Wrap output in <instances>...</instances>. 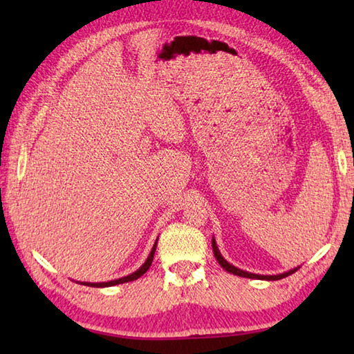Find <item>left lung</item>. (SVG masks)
I'll use <instances>...</instances> for the list:
<instances>
[{
	"instance_id": "8db88e82",
	"label": "left lung",
	"mask_w": 354,
	"mask_h": 354,
	"mask_svg": "<svg viewBox=\"0 0 354 354\" xmlns=\"http://www.w3.org/2000/svg\"><path fill=\"white\" fill-rule=\"evenodd\" d=\"M212 250H214V256H215V259L218 261L220 266L223 267L227 273L237 274V277H242V278H251V279H266V281H278V279H283V278H286V277H289V274L295 273V272L298 270V267H297V268H292V270H289V272H284V273H281V274H256V273H250V272L241 270V268H237V267H234V266H231V263L227 262V261L225 259V257L220 254L218 247H217V243H215L214 239H212Z\"/></svg>"
}]
</instances>
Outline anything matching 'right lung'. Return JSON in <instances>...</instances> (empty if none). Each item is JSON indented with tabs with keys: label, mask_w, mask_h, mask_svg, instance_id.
Wrapping results in <instances>:
<instances>
[{
	"label": "right lung",
	"mask_w": 354,
	"mask_h": 354,
	"mask_svg": "<svg viewBox=\"0 0 354 354\" xmlns=\"http://www.w3.org/2000/svg\"><path fill=\"white\" fill-rule=\"evenodd\" d=\"M156 247H158V241L154 242L153 248H151V253H149V256L147 257V261L143 266L139 268V270H136L134 273L128 274V277H123V278H118V279H113V281H107V283H80V284H84V286H91V287H111V286H115V284H123V283H129V281H134L137 278H140L143 273H145L149 266H151L153 262V257H154V251H156Z\"/></svg>",
	"instance_id": "1"
}]
</instances>
